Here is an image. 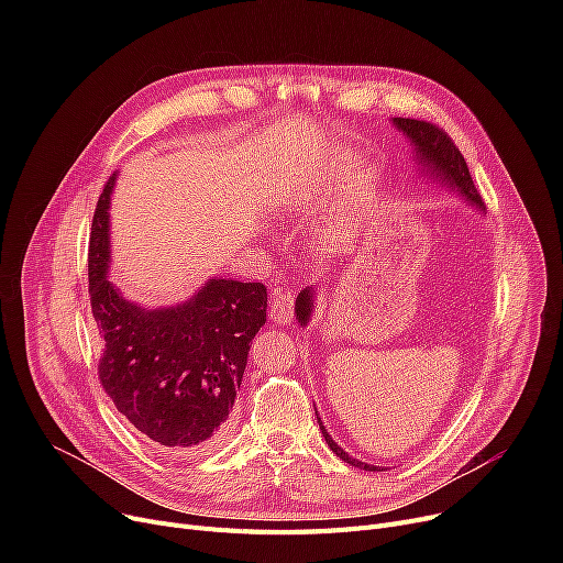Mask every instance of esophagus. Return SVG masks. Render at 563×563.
<instances>
[{
	"mask_svg": "<svg viewBox=\"0 0 563 563\" xmlns=\"http://www.w3.org/2000/svg\"><path fill=\"white\" fill-rule=\"evenodd\" d=\"M269 317L276 323H289L294 317V297L289 291L276 287L272 289V301H269Z\"/></svg>",
	"mask_w": 563,
	"mask_h": 563,
	"instance_id": "obj_1",
	"label": "esophagus"
}]
</instances>
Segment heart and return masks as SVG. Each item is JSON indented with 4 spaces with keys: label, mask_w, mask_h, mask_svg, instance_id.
Instances as JSON below:
<instances>
[{
    "label": "heart",
    "mask_w": 563,
    "mask_h": 563,
    "mask_svg": "<svg viewBox=\"0 0 563 563\" xmlns=\"http://www.w3.org/2000/svg\"><path fill=\"white\" fill-rule=\"evenodd\" d=\"M353 162H356V157H353V155H349V153H338V155L331 159V164L327 166V173L321 175V180L317 183V187L323 189V191H333V189L342 187V183L346 180V175H349ZM369 185H372V177L365 175L363 180H361V187L367 189ZM335 234H340V232L335 230Z\"/></svg>",
    "instance_id": "obj_1"
}]
</instances>
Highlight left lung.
I'll list each match as a JSON object with an SVG mask.
<instances>
[{"mask_svg":"<svg viewBox=\"0 0 563 563\" xmlns=\"http://www.w3.org/2000/svg\"><path fill=\"white\" fill-rule=\"evenodd\" d=\"M393 125L399 132H404V136L410 141V145H412V159L418 162V168L427 177H431V180H435L440 185H445L450 191H456L472 207H477L479 212L484 210L482 196H479L475 183H472L467 164H465L459 147L454 145V141L445 132H442L435 125H431V123H427V121H418V118H393ZM314 291H317L314 287H306L297 297V306H294V312H297V319H299L301 327H308L310 317L314 312ZM317 422H319V429H321L323 438H327V445L344 463L358 467V470H369V472L386 470V467L369 465V463H363L358 459L349 456L338 445V442L329 435L327 427H323V422L319 418V412H317Z\"/></svg>","mask_w":563,"mask_h":563,"instance_id":"8db88e82","label":"left lung"}]
</instances>
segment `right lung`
I'll use <instances>...</instances> for the list:
<instances>
[{
	"instance_id": "1",
	"label": "right lung",
	"mask_w": 563,
	"mask_h": 563,
	"mask_svg": "<svg viewBox=\"0 0 563 563\" xmlns=\"http://www.w3.org/2000/svg\"><path fill=\"white\" fill-rule=\"evenodd\" d=\"M104 185L88 246V294L102 335L104 393L145 438L173 452L219 442L242 386L249 351L266 321V287L212 276L191 299L143 308L109 280V205Z\"/></svg>"
}]
</instances>
